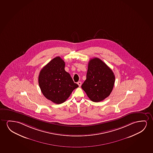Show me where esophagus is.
I'll list each match as a JSON object with an SVG mask.
<instances>
[{
  "label": "esophagus",
  "mask_w": 153,
  "mask_h": 153,
  "mask_svg": "<svg viewBox=\"0 0 153 153\" xmlns=\"http://www.w3.org/2000/svg\"><path fill=\"white\" fill-rule=\"evenodd\" d=\"M77 84L80 87L81 86V85H82V82H77Z\"/></svg>",
  "instance_id": "1"
}]
</instances>
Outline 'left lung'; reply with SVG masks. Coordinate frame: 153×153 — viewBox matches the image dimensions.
<instances>
[{
    "label": "left lung",
    "instance_id": "8db88e82",
    "mask_svg": "<svg viewBox=\"0 0 153 153\" xmlns=\"http://www.w3.org/2000/svg\"><path fill=\"white\" fill-rule=\"evenodd\" d=\"M115 79L112 70L102 60L94 58L89 62L86 79L82 88L91 101L100 102L111 94Z\"/></svg>",
    "mask_w": 153,
    "mask_h": 153
}]
</instances>
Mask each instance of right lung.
Wrapping results in <instances>:
<instances>
[{"instance_id": "1", "label": "right lung", "mask_w": 153, "mask_h": 153, "mask_svg": "<svg viewBox=\"0 0 153 153\" xmlns=\"http://www.w3.org/2000/svg\"><path fill=\"white\" fill-rule=\"evenodd\" d=\"M65 66L64 61L60 57H56L42 69L38 77L42 94L57 104L65 102L78 87L65 70Z\"/></svg>"}]
</instances>
